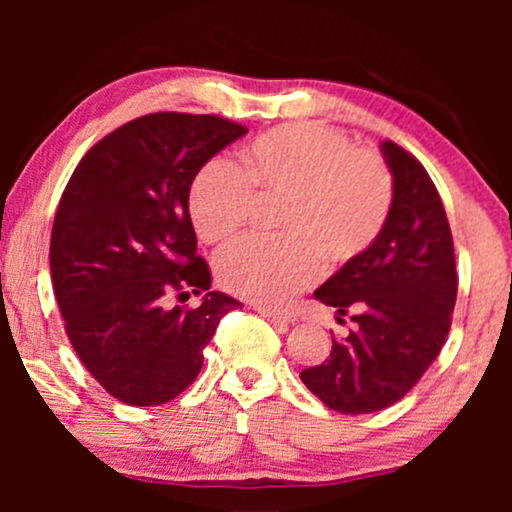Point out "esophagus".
<instances>
[{"mask_svg":"<svg viewBox=\"0 0 512 512\" xmlns=\"http://www.w3.org/2000/svg\"><path fill=\"white\" fill-rule=\"evenodd\" d=\"M258 312H261V317H265L268 321H272L279 331H284L286 326H291L293 321V314L291 312H279V310H272V307H258Z\"/></svg>","mask_w":512,"mask_h":512,"instance_id":"1","label":"esophagus"}]
</instances>
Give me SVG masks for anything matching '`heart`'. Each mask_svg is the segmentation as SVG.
I'll list each match as a JSON object with an SVG mask.
<instances>
[{
    "instance_id": "obj_1",
    "label": "heart",
    "mask_w": 512,
    "mask_h": 512,
    "mask_svg": "<svg viewBox=\"0 0 512 512\" xmlns=\"http://www.w3.org/2000/svg\"><path fill=\"white\" fill-rule=\"evenodd\" d=\"M279 240L226 251L216 275L226 291L261 305L284 303L326 268L373 247L394 205V177L380 153L354 149L345 132L317 123L279 125L251 139L237 167L209 160L188 191V212L205 244L244 233L258 202H279Z\"/></svg>"
}]
</instances>
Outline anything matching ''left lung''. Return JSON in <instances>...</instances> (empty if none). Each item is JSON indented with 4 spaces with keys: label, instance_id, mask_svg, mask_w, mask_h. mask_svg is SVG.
<instances>
[{
    "label": "left lung",
    "instance_id": "left-lung-1",
    "mask_svg": "<svg viewBox=\"0 0 512 512\" xmlns=\"http://www.w3.org/2000/svg\"><path fill=\"white\" fill-rule=\"evenodd\" d=\"M394 177L387 226L361 258L342 265L314 298L349 314L354 328L333 338L331 356L300 380L326 408L368 415L408 394L436 361L457 300L452 230L424 165L394 142L382 144Z\"/></svg>",
    "mask_w": 512,
    "mask_h": 512
}]
</instances>
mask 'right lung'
I'll return each mask as SVG.
<instances>
[{
	"mask_svg": "<svg viewBox=\"0 0 512 512\" xmlns=\"http://www.w3.org/2000/svg\"><path fill=\"white\" fill-rule=\"evenodd\" d=\"M247 128L212 114L160 111L100 139L69 179L51 233V277L67 338L125 405H163L193 384L219 321L240 300L209 291L188 191L209 158ZM170 290L206 291L167 311Z\"/></svg>",
	"mask_w": 512,
	"mask_h": 512,
	"instance_id": "obj_1",
	"label": "right lung"
}]
</instances>
